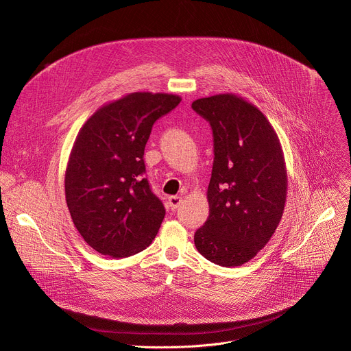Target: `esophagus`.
<instances>
[{"instance_id":"obj_1","label":"esophagus","mask_w":351,"mask_h":351,"mask_svg":"<svg viewBox=\"0 0 351 351\" xmlns=\"http://www.w3.org/2000/svg\"><path fill=\"white\" fill-rule=\"evenodd\" d=\"M182 202H183V199H182L180 195H171L168 198V206H169L171 210H176L178 207H180Z\"/></svg>"}]
</instances>
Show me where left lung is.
Returning <instances> with one entry per match:
<instances>
[{
    "instance_id": "left-lung-1",
    "label": "left lung",
    "mask_w": 351,
    "mask_h": 351,
    "mask_svg": "<svg viewBox=\"0 0 351 351\" xmlns=\"http://www.w3.org/2000/svg\"><path fill=\"white\" fill-rule=\"evenodd\" d=\"M191 108L210 122L215 156L210 215L194 244L217 265L240 267L265 247L282 219L287 194L282 145L265 115L243 97L198 98Z\"/></svg>"
}]
</instances>
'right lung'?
<instances>
[{"label":"right lung","mask_w":351,"mask_h":351,"mask_svg":"<svg viewBox=\"0 0 351 351\" xmlns=\"http://www.w3.org/2000/svg\"><path fill=\"white\" fill-rule=\"evenodd\" d=\"M182 101L175 94L137 91L98 108L79 130L65 172L72 221L95 252L125 258L147 248L165 217L143 176L153 125Z\"/></svg>","instance_id":"right-lung-1"}]
</instances>
